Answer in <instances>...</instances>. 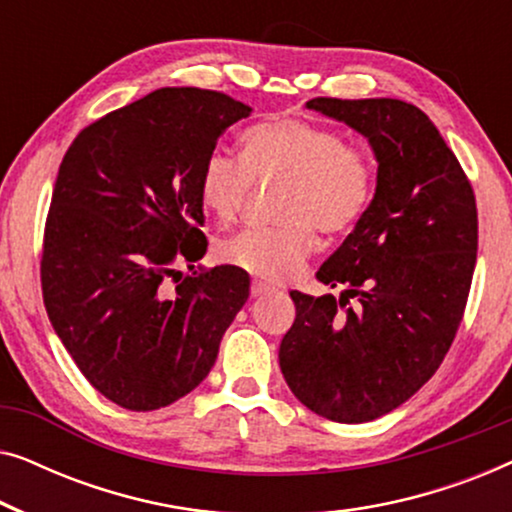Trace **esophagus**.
<instances>
[{"label": "esophagus", "instance_id": "esophagus-1", "mask_svg": "<svg viewBox=\"0 0 512 512\" xmlns=\"http://www.w3.org/2000/svg\"><path fill=\"white\" fill-rule=\"evenodd\" d=\"M272 286L263 284V282H251V296L258 298V296H265V293H270Z\"/></svg>", "mask_w": 512, "mask_h": 512}]
</instances>
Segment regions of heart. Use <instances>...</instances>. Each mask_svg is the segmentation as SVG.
Instances as JSON below:
<instances>
[{
  "label": "heart",
  "mask_w": 512,
  "mask_h": 512,
  "mask_svg": "<svg viewBox=\"0 0 512 512\" xmlns=\"http://www.w3.org/2000/svg\"><path fill=\"white\" fill-rule=\"evenodd\" d=\"M256 184H282L277 228L244 230L221 244V258L265 282H282L314 251L317 228L342 237L368 212L375 167L368 153L338 132L282 118L254 125L242 137V160L209 153L200 172V202L221 223L235 221Z\"/></svg>",
  "instance_id": "obj_1"
}]
</instances>
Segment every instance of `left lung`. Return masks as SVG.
<instances>
[{
    "instance_id": "left-lung-1",
    "label": "left lung",
    "mask_w": 512,
    "mask_h": 512,
    "mask_svg": "<svg viewBox=\"0 0 512 512\" xmlns=\"http://www.w3.org/2000/svg\"><path fill=\"white\" fill-rule=\"evenodd\" d=\"M305 107L368 139L377 184L368 212L317 272L321 284L342 286L340 298L291 291L296 319L279 368L317 415L373 422L424 387L452 345L478 256L475 195L415 104L314 97Z\"/></svg>"
}]
</instances>
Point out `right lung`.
I'll list each match as a JSON object with an SVG mask.
<instances>
[{
    "label": "right lung",
    "mask_w": 512,
    "mask_h": 512,
    "mask_svg": "<svg viewBox=\"0 0 512 512\" xmlns=\"http://www.w3.org/2000/svg\"><path fill=\"white\" fill-rule=\"evenodd\" d=\"M249 114L216 90L160 88L88 125L62 158L44 305L86 380L121 408L158 410L198 387L247 303L244 270L177 279V263L205 256L202 165Z\"/></svg>",
    "instance_id": "right-lung-1"
}]
</instances>
